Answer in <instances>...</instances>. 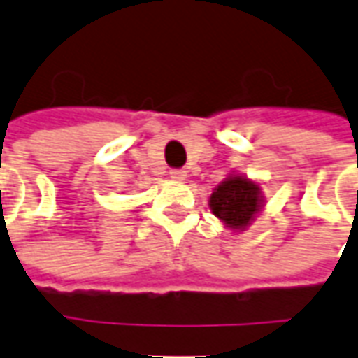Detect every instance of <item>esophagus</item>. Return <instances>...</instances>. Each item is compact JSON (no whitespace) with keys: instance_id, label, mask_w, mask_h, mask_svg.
I'll return each instance as SVG.
<instances>
[{"instance_id":"obj_1","label":"esophagus","mask_w":358,"mask_h":358,"mask_svg":"<svg viewBox=\"0 0 358 358\" xmlns=\"http://www.w3.org/2000/svg\"><path fill=\"white\" fill-rule=\"evenodd\" d=\"M186 176H187V171H184V169H172L171 171L172 180H178V182H182V180H186Z\"/></svg>"}]
</instances>
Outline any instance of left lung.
<instances>
[{"mask_svg":"<svg viewBox=\"0 0 358 358\" xmlns=\"http://www.w3.org/2000/svg\"><path fill=\"white\" fill-rule=\"evenodd\" d=\"M261 186L241 174H230L209 197L210 213L230 230L243 232L263 209Z\"/></svg>","mask_w":358,"mask_h":358,"instance_id":"8db88e82","label":"left lung"}]
</instances>
